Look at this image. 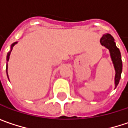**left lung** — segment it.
Wrapping results in <instances>:
<instances>
[{
  "mask_svg": "<svg viewBox=\"0 0 128 128\" xmlns=\"http://www.w3.org/2000/svg\"><path fill=\"white\" fill-rule=\"evenodd\" d=\"M100 43L102 46H105L109 50L111 60L114 66L116 71L115 75V88L119 83L121 78V74L122 72V62L121 57V52L118 48L116 46L114 38L110 34L103 35L102 38L100 39Z\"/></svg>",
  "mask_w": 128,
  "mask_h": 128,
  "instance_id": "obj_1",
  "label": "left lung"
}]
</instances>
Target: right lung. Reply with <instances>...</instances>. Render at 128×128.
<instances>
[{
	"instance_id": "obj_1",
	"label": "right lung",
	"mask_w": 128,
	"mask_h": 128,
	"mask_svg": "<svg viewBox=\"0 0 128 128\" xmlns=\"http://www.w3.org/2000/svg\"><path fill=\"white\" fill-rule=\"evenodd\" d=\"M18 42H14V43H13L12 44V46H11V50L7 53V56H6V61L7 62H9V59H10V53H11V51H12V47L14 46V44H17ZM6 73H7V65H6ZM7 77H8V73H7ZM8 78H9V77H8Z\"/></svg>"
}]
</instances>
